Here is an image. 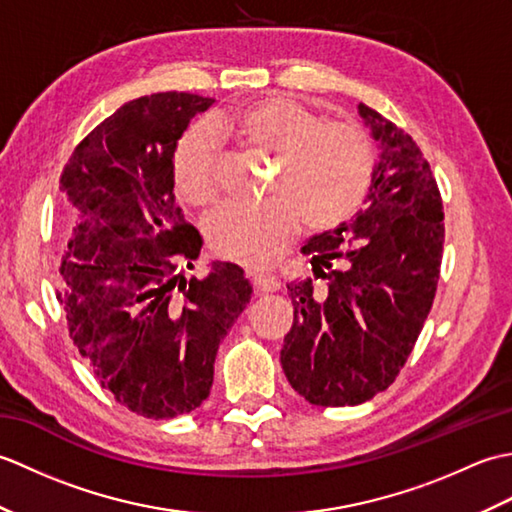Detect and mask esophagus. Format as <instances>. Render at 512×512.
Instances as JSON below:
<instances>
[{
    "mask_svg": "<svg viewBox=\"0 0 512 512\" xmlns=\"http://www.w3.org/2000/svg\"><path fill=\"white\" fill-rule=\"evenodd\" d=\"M250 281L257 292H277L281 288V281L270 275H250Z\"/></svg>",
    "mask_w": 512,
    "mask_h": 512,
    "instance_id": "1",
    "label": "esophagus"
}]
</instances>
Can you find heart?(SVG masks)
<instances>
[{"mask_svg": "<svg viewBox=\"0 0 512 512\" xmlns=\"http://www.w3.org/2000/svg\"><path fill=\"white\" fill-rule=\"evenodd\" d=\"M215 134L255 154L277 156V198L231 202L206 222L215 255L248 268H266L297 233L299 215L314 231H330L361 209L374 180V147L352 121L323 118L288 96H264L209 118ZM211 129L193 125L173 147L171 176L184 202L211 206L220 195V158Z\"/></svg>", "mask_w": 512, "mask_h": 512, "instance_id": "heart-1", "label": "heart"}]
</instances>
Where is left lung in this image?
Segmentation results:
<instances>
[{
    "label": "left lung",
    "mask_w": 512,
    "mask_h": 512,
    "mask_svg": "<svg viewBox=\"0 0 512 512\" xmlns=\"http://www.w3.org/2000/svg\"><path fill=\"white\" fill-rule=\"evenodd\" d=\"M380 143L365 209L301 248L325 279L290 281L295 306L281 367L312 405L372 400L394 383L438 290L444 213L429 162L407 132L358 105Z\"/></svg>",
    "instance_id": "obj_1"
}]
</instances>
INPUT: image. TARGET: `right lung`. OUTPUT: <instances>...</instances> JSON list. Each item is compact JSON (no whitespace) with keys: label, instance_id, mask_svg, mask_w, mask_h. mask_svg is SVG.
I'll list each match as a JSON object with an SVG mask.
<instances>
[{"label":"right lung","instance_id":"1","mask_svg":"<svg viewBox=\"0 0 512 512\" xmlns=\"http://www.w3.org/2000/svg\"><path fill=\"white\" fill-rule=\"evenodd\" d=\"M213 99L140 96L107 116L65 162L59 189L81 213L63 244L57 299L79 354L118 405L176 418L209 398L217 347L250 301L235 264L193 268L202 237L173 195L171 156Z\"/></svg>","mask_w":512,"mask_h":512}]
</instances>
